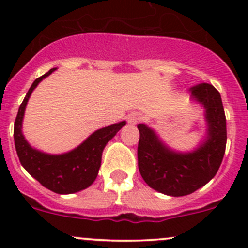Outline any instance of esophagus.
<instances>
[{
	"label": "esophagus",
	"instance_id": "obj_1",
	"mask_svg": "<svg viewBox=\"0 0 248 248\" xmlns=\"http://www.w3.org/2000/svg\"><path fill=\"white\" fill-rule=\"evenodd\" d=\"M140 120H141V114H140V112H131V114L127 116V121H128V124H132V126L138 124Z\"/></svg>",
	"mask_w": 248,
	"mask_h": 248
}]
</instances>
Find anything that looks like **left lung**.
Returning a JSON list of instances; mask_svg holds the SVG:
<instances>
[{
    "label": "left lung",
    "mask_w": 248,
    "mask_h": 248,
    "mask_svg": "<svg viewBox=\"0 0 248 248\" xmlns=\"http://www.w3.org/2000/svg\"><path fill=\"white\" fill-rule=\"evenodd\" d=\"M191 101L204 109L205 134L191 151H177L154 128L139 124L138 167L144 181L170 197L193 193L207 184L223 159L227 144L226 115L219 92L210 84L192 87Z\"/></svg>",
    "instance_id": "1"
}]
</instances>
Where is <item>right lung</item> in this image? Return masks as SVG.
<instances>
[{
    "mask_svg": "<svg viewBox=\"0 0 248 248\" xmlns=\"http://www.w3.org/2000/svg\"><path fill=\"white\" fill-rule=\"evenodd\" d=\"M56 69H50L44 76L34 80L30 87L16 115L14 124V142L21 166L42 186L55 193L72 194L93 184L101 168L104 147L126 124V121L97 129L81 144L64 154H46L31 146L22 133V121L27 102L39 82Z\"/></svg>",
    "mask_w": 248,
    "mask_h": 248,
    "instance_id": "right-lung-1",
    "label": "right lung"
}]
</instances>
